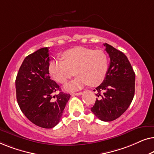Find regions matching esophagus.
Segmentation results:
<instances>
[{
	"label": "esophagus",
	"instance_id": "obj_1",
	"mask_svg": "<svg viewBox=\"0 0 154 154\" xmlns=\"http://www.w3.org/2000/svg\"><path fill=\"white\" fill-rule=\"evenodd\" d=\"M81 94H82V92H76V93H73V94H71V95H72V96H74V95H75V96H79V95H81Z\"/></svg>",
	"mask_w": 154,
	"mask_h": 154
}]
</instances>
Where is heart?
<instances>
[{
  "label": "heart",
  "mask_w": 154,
  "mask_h": 154,
  "mask_svg": "<svg viewBox=\"0 0 154 154\" xmlns=\"http://www.w3.org/2000/svg\"><path fill=\"white\" fill-rule=\"evenodd\" d=\"M62 59L52 60L48 65L51 76L60 83H64L73 75L77 77L64 86L69 92L76 91L86 85L97 86L106 77L108 58L102 50L78 47L68 50Z\"/></svg>",
  "instance_id": "b5f03b06"
}]
</instances>
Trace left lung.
Here are the masks:
<instances>
[{"instance_id": "left-lung-1", "label": "left lung", "mask_w": 154, "mask_h": 154, "mask_svg": "<svg viewBox=\"0 0 154 154\" xmlns=\"http://www.w3.org/2000/svg\"><path fill=\"white\" fill-rule=\"evenodd\" d=\"M104 45L110 57V64L104 81L96 88L98 98L91 111L101 121L108 122L121 116L131 104L135 73L123 52L107 43Z\"/></svg>"}]
</instances>
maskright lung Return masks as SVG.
<instances>
[{
	"label": "right lung",
	"instance_id": "right-lung-1",
	"mask_svg": "<svg viewBox=\"0 0 154 154\" xmlns=\"http://www.w3.org/2000/svg\"><path fill=\"white\" fill-rule=\"evenodd\" d=\"M49 62V48L38 50L24 59L15 81L17 100L22 113L43 128L57 125L71 96L50 79ZM57 90L60 93L53 96Z\"/></svg>",
	"mask_w": 154,
	"mask_h": 154
}]
</instances>
